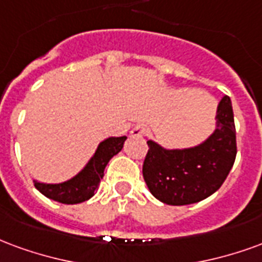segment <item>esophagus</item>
<instances>
[{
	"mask_svg": "<svg viewBox=\"0 0 262 262\" xmlns=\"http://www.w3.org/2000/svg\"><path fill=\"white\" fill-rule=\"evenodd\" d=\"M145 134H146V127L142 125V124H138V125H135V127L131 129V135H133V137H144Z\"/></svg>",
	"mask_w": 262,
	"mask_h": 262,
	"instance_id": "1",
	"label": "esophagus"
}]
</instances>
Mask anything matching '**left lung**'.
<instances>
[{"label": "left lung", "mask_w": 262, "mask_h": 262, "mask_svg": "<svg viewBox=\"0 0 262 262\" xmlns=\"http://www.w3.org/2000/svg\"><path fill=\"white\" fill-rule=\"evenodd\" d=\"M142 166L146 186L155 198L167 205H188L217 191L232 169L237 146L230 97L217 104L215 131L192 148L166 149L148 141Z\"/></svg>", "instance_id": "8db88e82"}]
</instances>
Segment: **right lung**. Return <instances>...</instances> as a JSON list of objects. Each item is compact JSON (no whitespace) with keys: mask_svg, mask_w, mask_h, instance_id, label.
<instances>
[{"mask_svg":"<svg viewBox=\"0 0 262 262\" xmlns=\"http://www.w3.org/2000/svg\"><path fill=\"white\" fill-rule=\"evenodd\" d=\"M127 137H110L102 141L86 166L70 180L47 184L34 180V187L43 195L61 204H79L95 195L99 183L104 176L108 160L123 149Z\"/></svg>","mask_w":262,"mask_h":262,"instance_id":"add662e5","label":"right lung"}]
</instances>
